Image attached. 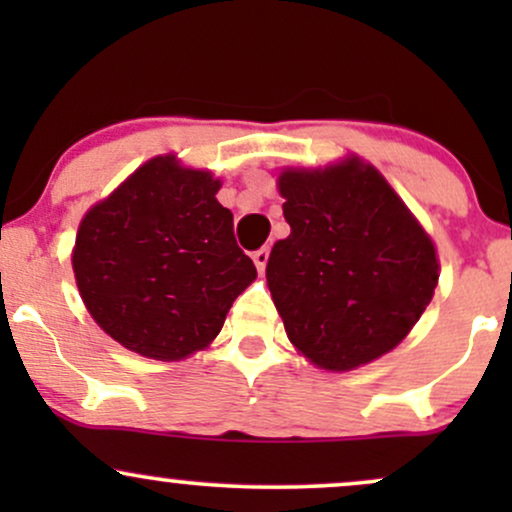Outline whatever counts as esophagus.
<instances>
[{"instance_id": "obj_1", "label": "esophagus", "mask_w": 512, "mask_h": 512, "mask_svg": "<svg viewBox=\"0 0 512 512\" xmlns=\"http://www.w3.org/2000/svg\"><path fill=\"white\" fill-rule=\"evenodd\" d=\"M267 260H269V248H260L252 252V262H255V267L264 272V267H267Z\"/></svg>"}]
</instances>
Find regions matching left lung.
I'll list each match as a JSON object with an SVG mask.
<instances>
[{"label":"left lung","instance_id":"8db88e82","mask_svg":"<svg viewBox=\"0 0 512 512\" xmlns=\"http://www.w3.org/2000/svg\"><path fill=\"white\" fill-rule=\"evenodd\" d=\"M291 236L267 284L286 334L315 366L351 370L407 337L438 284L436 248L373 166L358 158L279 175Z\"/></svg>","mask_w":512,"mask_h":512}]
</instances>
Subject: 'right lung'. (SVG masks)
I'll list each match as a JSON object with an SVG mask.
<instances>
[{"label":"right lung","instance_id":"1","mask_svg":"<svg viewBox=\"0 0 512 512\" xmlns=\"http://www.w3.org/2000/svg\"><path fill=\"white\" fill-rule=\"evenodd\" d=\"M221 182L173 156L144 163L81 221L74 276L88 313L115 342L178 361L221 332L257 276L238 248Z\"/></svg>","mask_w":512,"mask_h":512}]
</instances>
